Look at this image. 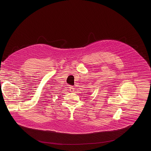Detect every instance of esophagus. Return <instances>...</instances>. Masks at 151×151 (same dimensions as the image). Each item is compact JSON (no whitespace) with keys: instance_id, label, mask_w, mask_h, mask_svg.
<instances>
[{"instance_id":"34e87169","label":"esophagus","mask_w":151,"mask_h":151,"mask_svg":"<svg viewBox=\"0 0 151 151\" xmlns=\"http://www.w3.org/2000/svg\"><path fill=\"white\" fill-rule=\"evenodd\" d=\"M70 91L71 92H73L74 91V87L73 86H70Z\"/></svg>"}]
</instances>
